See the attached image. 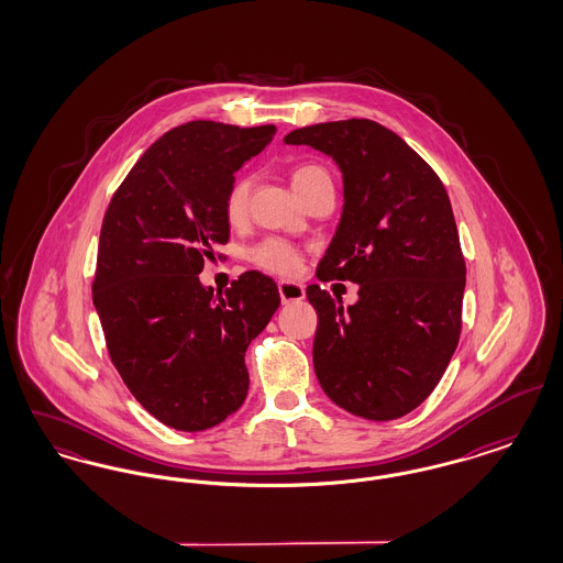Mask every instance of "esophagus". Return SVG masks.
Masks as SVG:
<instances>
[{"label":"esophagus","mask_w":563,"mask_h":563,"mask_svg":"<svg viewBox=\"0 0 563 563\" xmlns=\"http://www.w3.org/2000/svg\"><path fill=\"white\" fill-rule=\"evenodd\" d=\"M278 294L283 303H295V301H301L306 297V289L303 285L299 283H291V280H280L278 283Z\"/></svg>","instance_id":"34e87169"}]
</instances>
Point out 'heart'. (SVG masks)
<instances>
[{
  "mask_svg": "<svg viewBox=\"0 0 563 563\" xmlns=\"http://www.w3.org/2000/svg\"><path fill=\"white\" fill-rule=\"evenodd\" d=\"M319 175H327V173L317 164L297 166L294 170V188L299 189L301 186H306L308 181H312ZM249 188H251L249 179L239 177L225 191L223 213L230 223H241L244 219L246 202H249ZM246 257L253 266L272 272V274H280V276L294 274L299 266V251L291 242L283 241V239H264V241L253 244L246 251Z\"/></svg>",
  "mask_w": 563,
  "mask_h": 563,
  "instance_id": "b5f03b06",
  "label": "heart"
}]
</instances>
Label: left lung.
Instances as JSON below:
<instances>
[{
  "mask_svg": "<svg viewBox=\"0 0 563 563\" xmlns=\"http://www.w3.org/2000/svg\"><path fill=\"white\" fill-rule=\"evenodd\" d=\"M285 143L338 164L344 207L317 276L358 285L349 308L319 285L306 289L319 314V384L358 418L397 420L434 390L460 338L466 268L448 191L399 134L372 120L297 129Z\"/></svg>",
  "mask_w": 563,
  "mask_h": 563,
  "instance_id": "left-lung-1",
  "label": "left lung"
}]
</instances>
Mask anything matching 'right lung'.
Masks as SVG:
<instances>
[{
  "mask_svg": "<svg viewBox=\"0 0 563 563\" xmlns=\"http://www.w3.org/2000/svg\"><path fill=\"white\" fill-rule=\"evenodd\" d=\"M276 126L181 124L136 161L101 228L92 301L124 384L170 429H213L249 390L244 352L280 306L276 283L244 272L230 289L198 274L230 239L225 191Z\"/></svg>",
  "mask_w": 563,
  "mask_h": 563,
  "instance_id": "1",
  "label": "right lung"
}]
</instances>
